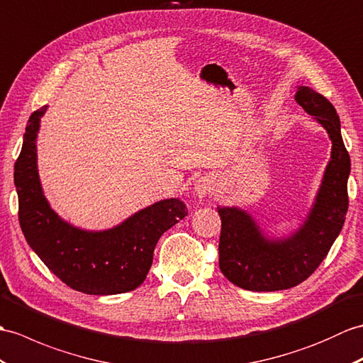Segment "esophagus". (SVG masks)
Masks as SVG:
<instances>
[{"instance_id":"34e87169","label":"esophagus","mask_w":363,"mask_h":363,"mask_svg":"<svg viewBox=\"0 0 363 363\" xmlns=\"http://www.w3.org/2000/svg\"><path fill=\"white\" fill-rule=\"evenodd\" d=\"M215 189H216V179L210 174L201 176L199 179L195 181V185H193V191H195V195L201 199L208 196V195H212Z\"/></svg>"}]
</instances>
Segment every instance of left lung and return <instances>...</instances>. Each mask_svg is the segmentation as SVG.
I'll list each match as a JSON object with an SVG mask.
<instances>
[{
    "mask_svg": "<svg viewBox=\"0 0 363 363\" xmlns=\"http://www.w3.org/2000/svg\"><path fill=\"white\" fill-rule=\"evenodd\" d=\"M296 102L314 116L333 142L331 159L305 221L289 237L269 238L246 210L218 207L220 269L227 280L246 291H283L305 281L328 255L347 216L351 161L339 114L330 100L308 86L297 88Z\"/></svg>",
    "mask_w": 363,
    "mask_h": 363,
    "instance_id": "obj_1",
    "label": "left lung"
}]
</instances>
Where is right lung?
<instances>
[{
	"instance_id": "1",
	"label": "right lung",
	"mask_w": 363,
	"mask_h": 363,
	"mask_svg": "<svg viewBox=\"0 0 363 363\" xmlns=\"http://www.w3.org/2000/svg\"><path fill=\"white\" fill-rule=\"evenodd\" d=\"M48 106L32 113L13 182L18 220L30 249L69 288L89 296L134 291L153 263L159 238L189 210L178 198L157 201L106 230H83L62 220L45 196L37 167V136Z\"/></svg>"
}]
</instances>
